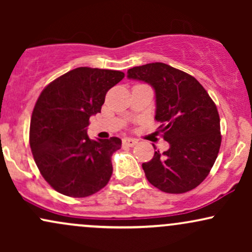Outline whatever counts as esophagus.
Returning a JSON list of instances; mask_svg holds the SVG:
<instances>
[{
	"instance_id": "obj_1",
	"label": "esophagus",
	"mask_w": 252,
	"mask_h": 252,
	"mask_svg": "<svg viewBox=\"0 0 252 252\" xmlns=\"http://www.w3.org/2000/svg\"><path fill=\"white\" fill-rule=\"evenodd\" d=\"M137 144V140L135 138H130V137H126L123 138V146L124 147H134Z\"/></svg>"
}]
</instances>
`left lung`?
<instances>
[{
    "label": "left lung",
    "mask_w": 252,
    "mask_h": 252,
    "mask_svg": "<svg viewBox=\"0 0 252 252\" xmlns=\"http://www.w3.org/2000/svg\"><path fill=\"white\" fill-rule=\"evenodd\" d=\"M129 79L149 84L155 91V120L169 149L156 150L142 163L147 179L162 192L179 194L195 189L209 175L221 143L215 102L194 77L163 63L136 66Z\"/></svg>",
    "instance_id": "obj_1"
}]
</instances>
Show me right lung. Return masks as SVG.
<instances>
[{"instance_id": "obj_1", "label": "right lung", "mask_w": 252, "mask_h": 252, "mask_svg": "<svg viewBox=\"0 0 252 252\" xmlns=\"http://www.w3.org/2000/svg\"><path fill=\"white\" fill-rule=\"evenodd\" d=\"M124 78L121 71L78 67L57 78L37 98L30 128L34 161L57 192L85 198L106 186L118 137L90 140V117L100 112L105 94Z\"/></svg>"}]
</instances>
